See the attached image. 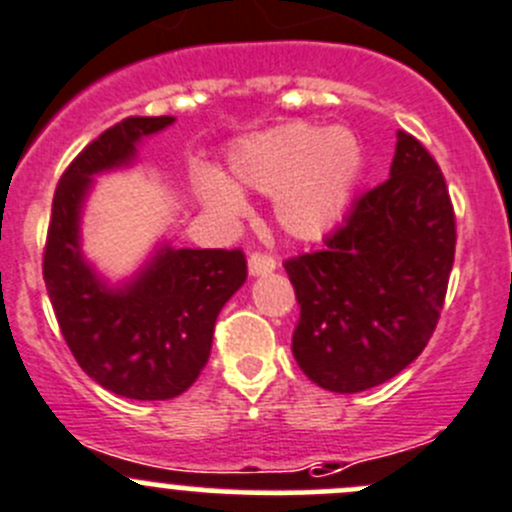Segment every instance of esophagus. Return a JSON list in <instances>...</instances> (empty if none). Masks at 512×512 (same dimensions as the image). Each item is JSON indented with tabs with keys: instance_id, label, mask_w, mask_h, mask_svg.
<instances>
[{
	"instance_id": "esophagus-1",
	"label": "esophagus",
	"mask_w": 512,
	"mask_h": 512,
	"mask_svg": "<svg viewBox=\"0 0 512 512\" xmlns=\"http://www.w3.org/2000/svg\"><path fill=\"white\" fill-rule=\"evenodd\" d=\"M247 267H250L252 277L270 275V272L277 267V262H275V257L267 255V252H252L250 260H247Z\"/></svg>"
}]
</instances>
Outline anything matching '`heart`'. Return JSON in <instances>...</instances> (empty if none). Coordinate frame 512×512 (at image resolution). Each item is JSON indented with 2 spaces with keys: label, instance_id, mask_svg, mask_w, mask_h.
Wrapping results in <instances>:
<instances>
[{
  "label": "heart",
  "instance_id": "obj_1",
  "mask_svg": "<svg viewBox=\"0 0 512 512\" xmlns=\"http://www.w3.org/2000/svg\"><path fill=\"white\" fill-rule=\"evenodd\" d=\"M365 155L345 127L290 122L237 142L230 167L237 182L262 195H277L275 215L282 230L300 240H317L345 215ZM207 205L225 217H242L247 200L240 187L217 172H202Z\"/></svg>",
  "mask_w": 512,
  "mask_h": 512
}]
</instances>
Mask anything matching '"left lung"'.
<instances>
[{
	"mask_svg": "<svg viewBox=\"0 0 512 512\" xmlns=\"http://www.w3.org/2000/svg\"><path fill=\"white\" fill-rule=\"evenodd\" d=\"M453 260L443 172L423 142L398 132L388 180L357 197L322 250L285 260L300 305V370L332 393H360L405 370L433 337Z\"/></svg>",
	"mask_w": 512,
	"mask_h": 512,
	"instance_id": "8db88e82",
	"label": "left lung"
}]
</instances>
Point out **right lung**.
I'll use <instances>...</instances> for the list:
<instances>
[{
	"mask_svg": "<svg viewBox=\"0 0 512 512\" xmlns=\"http://www.w3.org/2000/svg\"><path fill=\"white\" fill-rule=\"evenodd\" d=\"M175 117H127L89 142L59 177L42 275L64 342L104 390L130 400L185 393L210 360L225 302L247 277L242 250L162 247L145 270L109 290L84 262L79 212L92 177L135 160L137 142Z\"/></svg>",
	"mask_w": 512,
	"mask_h": 512,
	"instance_id": "1",
	"label": "right lung"
}]
</instances>
